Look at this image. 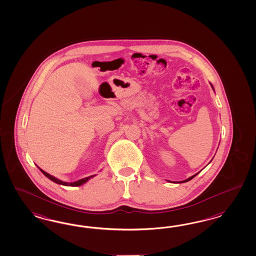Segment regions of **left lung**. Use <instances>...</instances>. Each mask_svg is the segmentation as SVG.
I'll return each instance as SVG.
<instances>
[{
	"instance_id": "1",
	"label": "left lung",
	"mask_w": 256,
	"mask_h": 256,
	"mask_svg": "<svg viewBox=\"0 0 256 256\" xmlns=\"http://www.w3.org/2000/svg\"><path fill=\"white\" fill-rule=\"evenodd\" d=\"M211 86H212V88H213V90H214V87H213V86L211 84ZM196 174H194V176H190V178H188L186 179V180H184V181H182V182H188V181H190V180H192V179L194 178V176H196Z\"/></svg>"
}]
</instances>
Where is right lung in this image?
<instances>
[{
    "label": "right lung",
    "instance_id": "add662e5",
    "mask_svg": "<svg viewBox=\"0 0 256 256\" xmlns=\"http://www.w3.org/2000/svg\"><path fill=\"white\" fill-rule=\"evenodd\" d=\"M39 168V167H38ZM39 170L42 172V174L46 176L48 178L50 179V180H52V181H54V183L56 184H59V185H62V186H80V185H84V184H86V182L89 180V179L92 178L94 176H96V174H94V176H88V178H84L80 179V180H78V181H75V182H64L62 180H60V179L56 178L54 176H50V174H48L46 172L45 170H42V169H40L39 168Z\"/></svg>",
    "mask_w": 256,
    "mask_h": 256
}]
</instances>
